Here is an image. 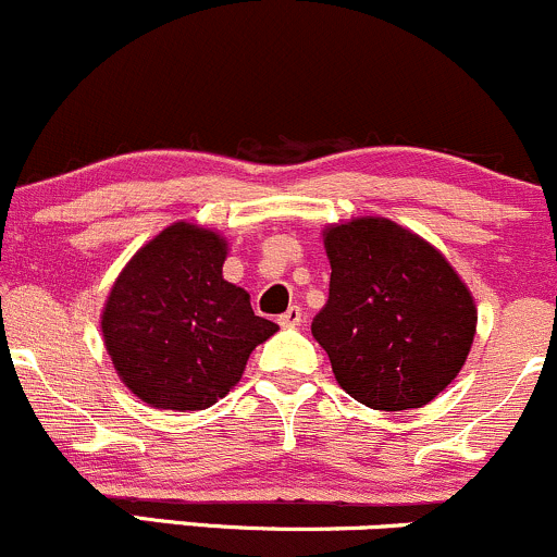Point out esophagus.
<instances>
[{"label": "esophagus", "mask_w": 557, "mask_h": 557, "mask_svg": "<svg viewBox=\"0 0 557 557\" xmlns=\"http://www.w3.org/2000/svg\"><path fill=\"white\" fill-rule=\"evenodd\" d=\"M301 323H304L301 307H290L288 312L280 314V325H283V327H298Z\"/></svg>", "instance_id": "34e87169"}]
</instances>
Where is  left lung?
Returning <instances> with one entry per match:
<instances>
[{"label": "left lung", "mask_w": 557, "mask_h": 557, "mask_svg": "<svg viewBox=\"0 0 557 557\" xmlns=\"http://www.w3.org/2000/svg\"><path fill=\"white\" fill-rule=\"evenodd\" d=\"M331 294L312 336L347 395L373 411L435 400L472 349L478 307L446 256L382 215L327 224Z\"/></svg>", "instance_id": "obj_1"}]
</instances>
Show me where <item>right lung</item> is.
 <instances>
[{"label": "right lung", "mask_w": 557, "mask_h": 557, "mask_svg": "<svg viewBox=\"0 0 557 557\" xmlns=\"http://www.w3.org/2000/svg\"><path fill=\"white\" fill-rule=\"evenodd\" d=\"M230 243L175 221L136 250L101 312L122 384L160 411H202L230 395L248 357L277 333L253 314L248 290L224 280Z\"/></svg>", "instance_id": "obj_1"}]
</instances>
